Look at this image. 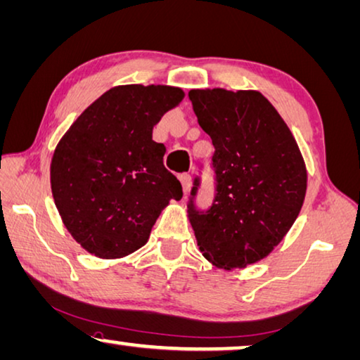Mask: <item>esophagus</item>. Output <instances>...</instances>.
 I'll return each instance as SVG.
<instances>
[{
  "label": "esophagus",
  "mask_w": 360,
  "mask_h": 360,
  "mask_svg": "<svg viewBox=\"0 0 360 360\" xmlns=\"http://www.w3.org/2000/svg\"><path fill=\"white\" fill-rule=\"evenodd\" d=\"M179 181L182 184V191H184V193L191 189V184H192V178L191 174H181L179 176Z\"/></svg>",
  "instance_id": "34e87169"
}]
</instances>
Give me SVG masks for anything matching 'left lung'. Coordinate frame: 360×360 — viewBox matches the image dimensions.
<instances>
[{"instance_id":"1","label":"left lung","mask_w":360,"mask_h":360,"mask_svg":"<svg viewBox=\"0 0 360 360\" xmlns=\"http://www.w3.org/2000/svg\"><path fill=\"white\" fill-rule=\"evenodd\" d=\"M198 124L214 146L216 195L189 221L202 255L221 269L258 262L282 242L303 207L307 173L292 131L258 91H189Z\"/></svg>"}]
</instances>
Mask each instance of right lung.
Masks as SVG:
<instances>
[{
  "label": "right lung",
  "mask_w": 360,
  "mask_h": 360,
  "mask_svg": "<svg viewBox=\"0 0 360 360\" xmlns=\"http://www.w3.org/2000/svg\"><path fill=\"white\" fill-rule=\"evenodd\" d=\"M182 99L184 91L165 84L115 86L62 136L51 191L67 231L91 255L115 259L139 250L171 198L181 200L152 129Z\"/></svg>",
  "instance_id": "add662e5"
}]
</instances>
